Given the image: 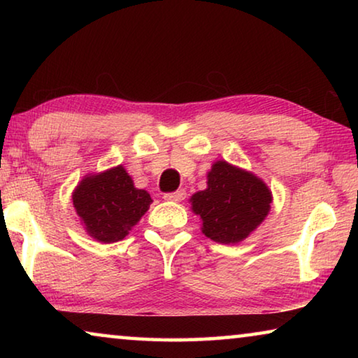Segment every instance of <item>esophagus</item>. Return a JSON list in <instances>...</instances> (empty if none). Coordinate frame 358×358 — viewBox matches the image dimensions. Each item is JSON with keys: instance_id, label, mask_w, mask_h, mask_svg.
Instances as JSON below:
<instances>
[{"instance_id": "obj_1", "label": "esophagus", "mask_w": 358, "mask_h": 358, "mask_svg": "<svg viewBox=\"0 0 358 358\" xmlns=\"http://www.w3.org/2000/svg\"><path fill=\"white\" fill-rule=\"evenodd\" d=\"M185 197H186V191L185 189H178V191H175V192H169V194H166V196H164V199H166V201H169V202H181Z\"/></svg>"}]
</instances>
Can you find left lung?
Wrapping results in <instances>:
<instances>
[{
  "mask_svg": "<svg viewBox=\"0 0 358 358\" xmlns=\"http://www.w3.org/2000/svg\"><path fill=\"white\" fill-rule=\"evenodd\" d=\"M189 202L192 213L201 216L205 237L235 245L268 216L273 194L257 175L220 159L207 172V187L192 194Z\"/></svg>",
  "mask_w": 358,
  "mask_h": 358,
  "instance_id": "left-lung-1",
  "label": "left lung"
}]
</instances>
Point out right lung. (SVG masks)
I'll use <instances>...</instances> for the list:
<instances>
[{
    "mask_svg": "<svg viewBox=\"0 0 358 358\" xmlns=\"http://www.w3.org/2000/svg\"><path fill=\"white\" fill-rule=\"evenodd\" d=\"M151 202L148 191L136 187L121 164L85 175L72 191V205L85 232L99 243L123 240Z\"/></svg>",
    "mask_w": 358,
    "mask_h": 358,
    "instance_id": "obj_1",
    "label": "right lung"
}]
</instances>
